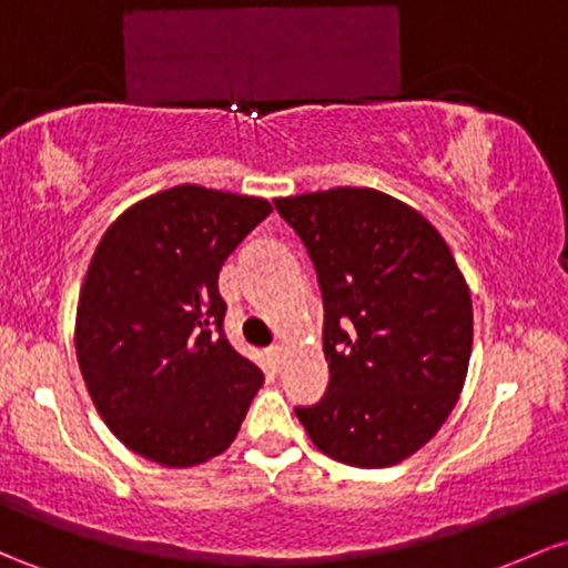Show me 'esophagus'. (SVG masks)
<instances>
[{"mask_svg":"<svg viewBox=\"0 0 568 568\" xmlns=\"http://www.w3.org/2000/svg\"><path fill=\"white\" fill-rule=\"evenodd\" d=\"M266 355H270V361H272L274 366H280V364H283V351H280L277 345H272L270 351H266Z\"/></svg>","mask_w":568,"mask_h":568,"instance_id":"34e87169","label":"esophagus"}]
</instances>
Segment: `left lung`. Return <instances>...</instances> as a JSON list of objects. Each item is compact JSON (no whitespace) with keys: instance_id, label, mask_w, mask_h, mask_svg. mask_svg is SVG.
<instances>
[{"instance_id":"obj_1","label":"left lung","mask_w":568,"mask_h":568,"mask_svg":"<svg viewBox=\"0 0 568 568\" xmlns=\"http://www.w3.org/2000/svg\"><path fill=\"white\" fill-rule=\"evenodd\" d=\"M323 296L328 388L296 407L328 458L358 469L420 450L456 407L471 355V296L450 247L409 204L375 189L274 199Z\"/></svg>"}]
</instances>
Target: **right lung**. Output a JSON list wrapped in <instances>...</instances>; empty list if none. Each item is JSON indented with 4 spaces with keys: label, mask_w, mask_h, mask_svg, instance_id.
I'll use <instances>...</instances> for the list:
<instances>
[{
    "label": "right lung",
    "mask_w": 568,
    "mask_h": 568,
    "mask_svg": "<svg viewBox=\"0 0 568 568\" xmlns=\"http://www.w3.org/2000/svg\"><path fill=\"white\" fill-rule=\"evenodd\" d=\"M270 213L266 199L174 185L99 242L74 351L99 415L142 458L204 464L240 432L264 375L223 334L217 272Z\"/></svg>",
    "instance_id": "add662e5"
}]
</instances>
